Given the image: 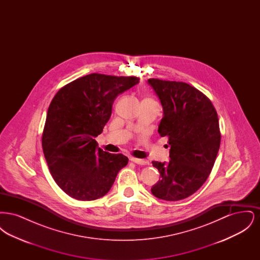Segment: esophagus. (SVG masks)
<instances>
[{
    "mask_svg": "<svg viewBox=\"0 0 260 260\" xmlns=\"http://www.w3.org/2000/svg\"><path fill=\"white\" fill-rule=\"evenodd\" d=\"M129 160L136 162L137 165H140V166H144V165L148 164V161H145V160H142V159H137V158H134V157H132Z\"/></svg>",
    "mask_w": 260,
    "mask_h": 260,
    "instance_id": "1",
    "label": "esophagus"
}]
</instances>
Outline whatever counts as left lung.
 I'll use <instances>...</instances> for the list:
<instances>
[{
  "mask_svg": "<svg viewBox=\"0 0 260 260\" xmlns=\"http://www.w3.org/2000/svg\"><path fill=\"white\" fill-rule=\"evenodd\" d=\"M161 101L160 136L169 138L170 161H152L161 179L152 194L179 201L194 194L209 177L220 146L218 117L203 92L183 82L149 79Z\"/></svg>",
  "mask_w": 260,
  "mask_h": 260,
  "instance_id": "1",
  "label": "left lung"
}]
</instances>
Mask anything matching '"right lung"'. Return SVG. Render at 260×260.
Instances as JSON below:
<instances>
[{
    "mask_svg": "<svg viewBox=\"0 0 260 260\" xmlns=\"http://www.w3.org/2000/svg\"><path fill=\"white\" fill-rule=\"evenodd\" d=\"M138 83L137 77L92 73L61 87L51 100L43 151L51 176L70 197L79 201L103 197L127 165L123 154L98 148L94 137L109 121L115 99Z\"/></svg>",
    "mask_w": 260,
    "mask_h": 260,
    "instance_id": "obj_1",
    "label": "right lung"
}]
</instances>
